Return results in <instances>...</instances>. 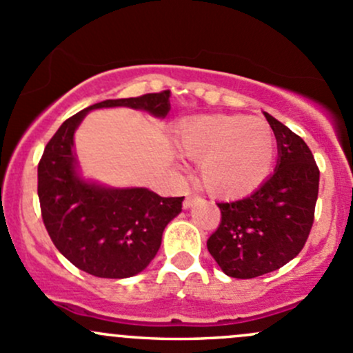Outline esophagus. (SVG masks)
<instances>
[{
    "mask_svg": "<svg viewBox=\"0 0 353 353\" xmlns=\"http://www.w3.org/2000/svg\"><path fill=\"white\" fill-rule=\"evenodd\" d=\"M196 201H199V198H198V196L188 194L186 198H184V203H183V205H184V208H191L192 205H194Z\"/></svg>",
    "mask_w": 353,
    "mask_h": 353,
    "instance_id": "1",
    "label": "esophagus"
}]
</instances>
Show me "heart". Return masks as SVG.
<instances>
[{"mask_svg":"<svg viewBox=\"0 0 353 353\" xmlns=\"http://www.w3.org/2000/svg\"><path fill=\"white\" fill-rule=\"evenodd\" d=\"M179 148L199 162V179L208 192L236 198L254 191L267 177L276 152V137L261 118L211 114L184 123Z\"/></svg>","mask_w":353,"mask_h":353,"instance_id":"1","label":"heart"}]
</instances>
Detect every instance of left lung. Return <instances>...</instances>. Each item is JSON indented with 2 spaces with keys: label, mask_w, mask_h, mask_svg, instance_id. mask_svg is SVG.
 <instances>
[{
  "label": "left lung",
  "mask_w": 353,
  "mask_h": 353,
  "mask_svg": "<svg viewBox=\"0 0 353 353\" xmlns=\"http://www.w3.org/2000/svg\"><path fill=\"white\" fill-rule=\"evenodd\" d=\"M265 114L277 140V169L255 192L218 203L221 221L208 252L230 277L252 279L281 269L303 250L314 221L320 169L310 147Z\"/></svg>",
  "instance_id": "8db88e82"
}]
</instances>
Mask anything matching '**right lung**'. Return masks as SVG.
Returning a JSON list of instances; mask_svg holds the SVG:
<instances>
[{
	"instance_id": "right-lung-1",
	"label": "right lung",
	"mask_w": 353,
	"mask_h": 353,
	"mask_svg": "<svg viewBox=\"0 0 353 353\" xmlns=\"http://www.w3.org/2000/svg\"><path fill=\"white\" fill-rule=\"evenodd\" d=\"M169 96L161 91L96 103L65 120L46 145L39 162L43 225L57 250L91 276L123 279L142 272L159 252L167 223L181 213L184 196L162 198L145 188L111 189L81 179L74 132L98 108L128 106L164 118Z\"/></svg>"
}]
</instances>
